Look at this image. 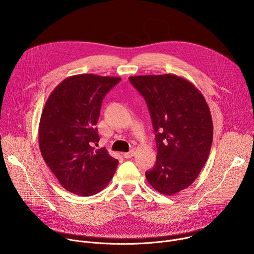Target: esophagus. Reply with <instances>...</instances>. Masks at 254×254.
Here are the masks:
<instances>
[{
  "label": "esophagus",
  "mask_w": 254,
  "mask_h": 254,
  "mask_svg": "<svg viewBox=\"0 0 254 254\" xmlns=\"http://www.w3.org/2000/svg\"><path fill=\"white\" fill-rule=\"evenodd\" d=\"M133 156H134V151H133V150H130L129 152L124 154V157H125L126 159H130V158H132Z\"/></svg>",
  "instance_id": "obj_1"
}]
</instances>
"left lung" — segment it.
I'll return each instance as SVG.
<instances>
[{"instance_id": "obj_1", "label": "left lung", "mask_w": 254, "mask_h": 254, "mask_svg": "<svg viewBox=\"0 0 254 254\" xmlns=\"http://www.w3.org/2000/svg\"><path fill=\"white\" fill-rule=\"evenodd\" d=\"M128 79L146 100L156 131L157 161L146 178L161 194L174 195L192 185L208 159L213 139L209 106L193 83L175 74Z\"/></svg>"}]
</instances>
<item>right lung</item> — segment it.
<instances>
[{"instance_id": "right-lung-1", "label": "right lung", "mask_w": 254, "mask_h": 254, "mask_svg": "<svg viewBox=\"0 0 254 254\" xmlns=\"http://www.w3.org/2000/svg\"><path fill=\"white\" fill-rule=\"evenodd\" d=\"M120 77L79 74L60 82L48 97L39 124L42 157L61 186L91 196L107 186L119 161L99 141L95 127L105 94Z\"/></svg>"}]
</instances>
